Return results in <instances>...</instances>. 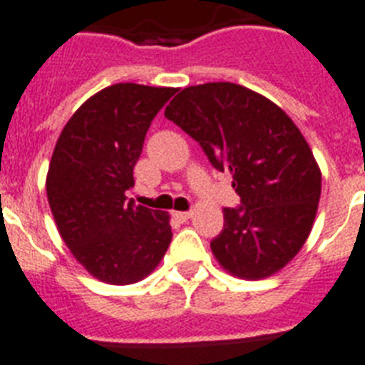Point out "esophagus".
<instances>
[{
	"instance_id": "esophagus-1",
	"label": "esophagus",
	"mask_w": 365,
	"mask_h": 365,
	"mask_svg": "<svg viewBox=\"0 0 365 365\" xmlns=\"http://www.w3.org/2000/svg\"><path fill=\"white\" fill-rule=\"evenodd\" d=\"M173 216H175V218L179 220V222H186V220H188L190 216H192V212H173Z\"/></svg>"
}]
</instances>
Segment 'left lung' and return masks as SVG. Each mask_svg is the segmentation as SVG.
Instances as JSON below:
<instances>
[{
  "mask_svg": "<svg viewBox=\"0 0 365 365\" xmlns=\"http://www.w3.org/2000/svg\"><path fill=\"white\" fill-rule=\"evenodd\" d=\"M164 115L233 175L240 205L225 207L224 230L210 242L218 263L246 279L284 269L308 239L321 197V170L297 125L231 81L186 87Z\"/></svg>",
  "mask_w": 365,
  "mask_h": 365,
  "instance_id": "obj_1",
  "label": "left lung"
}]
</instances>
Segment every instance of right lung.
<instances>
[{
    "label": "right lung",
    "instance_id": "right-lung-1",
    "mask_svg": "<svg viewBox=\"0 0 365 365\" xmlns=\"http://www.w3.org/2000/svg\"><path fill=\"white\" fill-rule=\"evenodd\" d=\"M173 87L115 83L68 119L46 177L48 203L72 255L108 284L140 282L171 242L170 215L126 200L150 121Z\"/></svg>",
    "mask_w": 365,
    "mask_h": 365
}]
</instances>
